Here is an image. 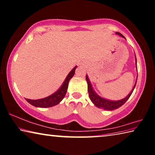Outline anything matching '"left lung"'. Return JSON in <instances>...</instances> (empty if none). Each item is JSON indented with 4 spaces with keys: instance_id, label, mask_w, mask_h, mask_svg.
I'll list each match as a JSON object with an SVG mask.
<instances>
[{
    "instance_id": "left-lung-1",
    "label": "left lung",
    "mask_w": 155,
    "mask_h": 155,
    "mask_svg": "<svg viewBox=\"0 0 155 155\" xmlns=\"http://www.w3.org/2000/svg\"><path fill=\"white\" fill-rule=\"evenodd\" d=\"M115 34L120 35L123 38L126 39L119 32H116ZM135 63H136V65H137V59H136V57H135ZM86 81H87V90L89 93V96H90L91 101L92 102V103L96 107H98V108L103 109L104 110H107V111H112V110L116 109L121 107L122 105H123V104L127 101V100L129 98V97L130 96L131 94H132L133 91L135 87L136 83H137V80H136V82L135 83L134 86H133L132 90L130 91V92L128 94V96L127 97H125L124 98L119 100V101H111V100L104 98L103 97L100 96L98 94H96V91H94V90L93 89V87L92 85H91V83L90 82V79H89L87 75H86Z\"/></svg>"
}]
</instances>
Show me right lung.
<instances>
[{
  "label": "right lung",
  "mask_w": 155,
  "mask_h": 155,
  "mask_svg": "<svg viewBox=\"0 0 155 155\" xmlns=\"http://www.w3.org/2000/svg\"><path fill=\"white\" fill-rule=\"evenodd\" d=\"M77 68V66H75L70 72L66 78H65L64 83H62L61 87L54 93L44 98L38 100H31L26 98V101L28 103H30L31 105L36 107H40V108H47V107H51L58 104L64 99L65 94H66L68 87V83H69L70 80L74 75L75 70Z\"/></svg>",
  "instance_id": "add662e5"
}]
</instances>
